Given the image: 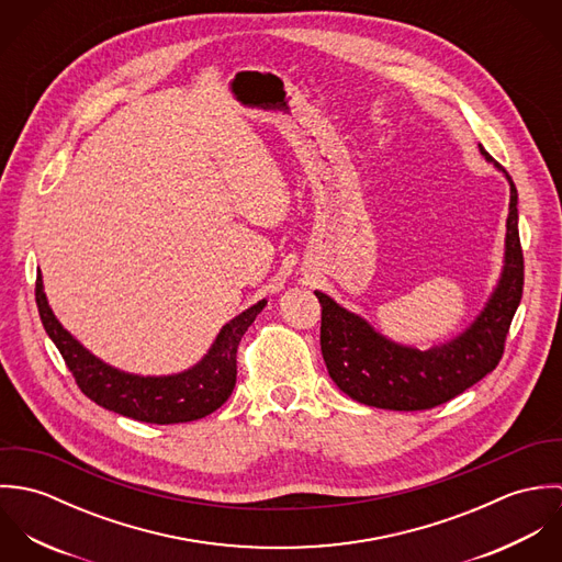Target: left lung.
I'll use <instances>...</instances> for the list:
<instances>
[{"label": "left lung", "mask_w": 562, "mask_h": 562, "mask_svg": "<svg viewBox=\"0 0 562 562\" xmlns=\"http://www.w3.org/2000/svg\"><path fill=\"white\" fill-rule=\"evenodd\" d=\"M481 151L488 158L482 147ZM495 166L502 168L497 161ZM504 175L510 181L506 266L479 321L457 339L424 352L404 348L379 335L368 322L346 312L326 294L316 292L322 305V357L328 376L346 396L376 408L424 411L452 401L495 370L524 294L517 188L506 170Z\"/></svg>", "instance_id": "left-lung-1"}]
</instances>
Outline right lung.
Instances as JSON below:
<instances>
[{"label": "right lung", "mask_w": 562, "mask_h": 562, "mask_svg": "<svg viewBox=\"0 0 562 562\" xmlns=\"http://www.w3.org/2000/svg\"><path fill=\"white\" fill-rule=\"evenodd\" d=\"M34 294L41 322L60 350L81 394L108 411L147 424L192 422L223 406L236 387L241 335L266 305V301H259L225 324L212 350L192 370L175 376H134L92 357L69 330L63 328L47 305L41 272L36 274Z\"/></svg>", "instance_id": "right-lung-1"}]
</instances>
